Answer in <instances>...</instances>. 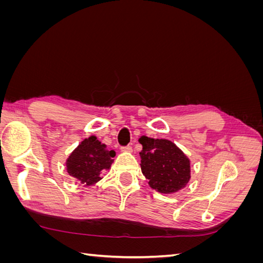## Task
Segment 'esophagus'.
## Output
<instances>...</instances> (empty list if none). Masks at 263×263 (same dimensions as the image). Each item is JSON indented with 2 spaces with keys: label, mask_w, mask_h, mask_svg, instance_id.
<instances>
[{
  "label": "esophagus",
  "mask_w": 263,
  "mask_h": 263,
  "mask_svg": "<svg viewBox=\"0 0 263 263\" xmlns=\"http://www.w3.org/2000/svg\"><path fill=\"white\" fill-rule=\"evenodd\" d=\"M121 150L123 151V153H132L133 148H132V146H125V147H122Z\"/></svg>",
  "instance_id": "1"
}]
</instances>
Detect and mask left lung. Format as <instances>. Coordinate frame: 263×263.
<instances>
[{
	"instance_id": "left-lung-1",
	"label": "left lung",
	"mask_w": 263,
	"mask_h": 263,
	"mask_svg": "<svg viewBox=\"0 0 263 263\" xmlns=\"http://www.w3.org/2000/svg\"><path fill=\"white\" fill-rule=\"evenodd\" d=\"M141 172L149 185L160 193H173L184 187L190 180V160L166 139L141 137Z\"/></svg>"
}]
</instances>
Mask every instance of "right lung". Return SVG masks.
I'll return each mask as SVG.
<instances>
[{"instance_id":"1","label":"right lung","mask_w":263,"mask_h":263,"mask_svg":"<svg viewBox=\"0 0 263 263\" xmlns=\"http://www.w3.org/2000/svg\"><path fill=\"white\" fill-rule=\"evenodd\" d=\"M114 156V150H108L97 137L91 136L84 139L68 158V173L82 184L92 185L101 180L103 172L109 169Z\"/></svg>"}]
</instances>
